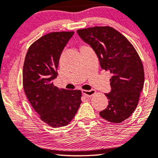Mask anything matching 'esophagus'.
<instances>
[{
    "label": "esophagus",
    "mask_w": 158,
    "mask_h": 158,
    "mask_svg": "<svg viewBox=\"0 0 158 158\" xmlns=\"http://www.w3.org/2000/svg\"><path fill=\"white\" fill-rule=\"evenodd\" d=\"M81 93L84 95L86 96V97H91L95 93V91H94V89H91V90H85V89H83L81 90Z\"/></svg>",
    "instance_id": "esophagus-1"
}]
</instances>
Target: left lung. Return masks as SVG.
Masks as SVG:
<instances>
[{
	"instance_id": "1",
	"label": "left lung",
	"mask_w": 158,
	"mask_h": 158,
	"mask_svg": "<svg viewBox=\"0 0 158 158\" xmlns=\"http://www.w3.org/2000/svg\"><path fill=\"white\" fill-rule=\"evenodd\" d=\"M79 36L95 52L101 69L112 74L111 90L106 93L108 106L100 116L121 123L137 106L144 82V68L131 43L110 27H94L77 30Z\"/></svg>"
}]
</instances>
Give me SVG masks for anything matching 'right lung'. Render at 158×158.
Returning <instances> with one entry per match:
<instances>
[{
    "label": "right lung",
    "instance_id": "add662e5",
    "mask_svg": "<svg viewBox=\"0 0 158 158\" xmlns=\"http://www.w3.org/2000/svg\"><path fill=\"white\" fill-rule=\"evenodd\" d=\"M73 34L56 31L40 37L29 47L23 66L27 98L42 121L52 127L69 124L81 102L80 90L60 89L52 82L60 55Z\"/></svg>",
    "mask_w": 158,
    "mask_h": 158
}]
</instances>
